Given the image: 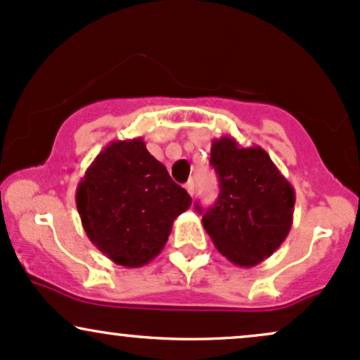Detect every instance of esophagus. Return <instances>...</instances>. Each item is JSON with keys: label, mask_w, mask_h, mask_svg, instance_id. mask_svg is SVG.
Wrapping results in <instances>:
<instances>
[{"label": "esophagus", "mask_w": 360, "mask_h": 360, "mask_svg": "<svg viewBox=\"0 0 360 360\" xmlns=\"http://www.w3.org/2000/svg\"><path fill=\"white\" fill-rule=\"evenodd\" d=\"M193 187H195V184H193V180L191 179L187 181V184H185V188H187V192L191 193V195H193Z\"/></svg>", "instance_id": "esophagus-1"}]
</instances>
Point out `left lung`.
<instances>
[{
	"label": "left lung",
	"instance_id": "1",
	"mask_svg": "<svg viewBox=\"0 0 360 360\" xmlns=\"http://www.w3.org/2000/svg\"><path fill=\"white\" fill-rule=\"evenodd\" d=\"M211 165L221 192L202 216L204 229L231 264L255 267L288 238L296 202L292 185L265 149L243 148L231 136L212 141Z\"/></svg>",
	"mask_w": 360,
	"mask_h": 360
}]
</instances>
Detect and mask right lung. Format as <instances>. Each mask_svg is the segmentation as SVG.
<instances>
[{
    "label": "right lung",
    "instance_id": "1",
    "mask_svg": "<svg viewBox=\"0 0 360 360\" xmlns=\"http://www.w3.org/2000/svg\"><path fill=\"white\" fill-rule=\"evenodd\" d=\"M185 188L149 155L143 137L112 141L96 155L76 188V207L90 241L127 269L160 255L173 221L191 207Z\"/></svg>",
    "mask_w": 360,
    "mask_h": 360
}]
</instances>
